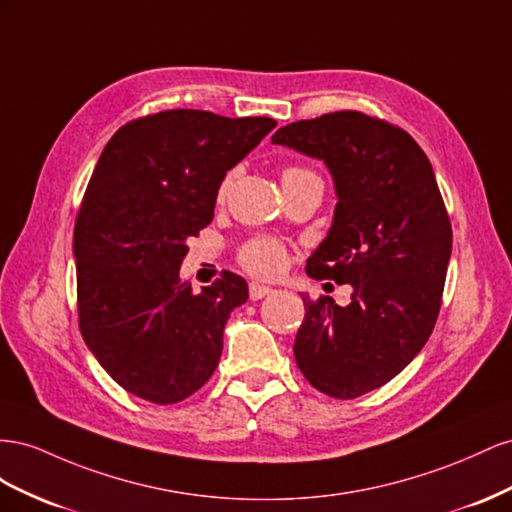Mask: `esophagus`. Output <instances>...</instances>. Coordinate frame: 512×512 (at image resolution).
<instances>
[{
	"mask_svg": "<svg viewBox=\"0 0 512 512\" xmlns=\"http://www.w3.org/2000/svg\"><path fill=\"white\" fill-rule=\"evenodd\" d=\"M272 287H266V285H259V283H251L248 285V296H251V300H261L272 294Z\"/></svg>",
	"mask_w": 512,
	"mask_h": 512,
	"instance_id": "34e87169",
	"label": "esophagus"
}]
</instances>
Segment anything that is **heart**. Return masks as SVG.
Masks as SVG:
<instances>
[{
	"instance_id": "obj_1",
	"label": "heart",
	"mask_w": 512,
	"mask_h": 512,
	"mask_svg": "<svg viewBox=\"0 0 512 512\" xmlns=\"http://www.w3.org/2000/svg\"><path fill=\"white\" fill-rule=\"evenodd\" d=\"M311 173L300 167H287L283 171V180L294 178V175H304ZM233 175L229 173L227 178L218 186V199H223L229 191ZM238 261L240 266L253 276H259V279H274L279 276L287 264V251L281 242H276L272 238H253L248 240L238 253Z\"/></svg>"
}]
</instances>
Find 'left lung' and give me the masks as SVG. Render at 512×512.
Returning <instances> with one entry per match:
<instances>
[{"label":"left lung","instance_id":"8db88e82","mask_svg":"<svg viewBox=\"0 0 512 512\" xmlns=\"http://www.w3.org/2000/svg\"><path fill=\"white\" fill-rule=\"evenodd\" d=\"M272 143L324 160L337 191L332 227L306 274L354 289L347 306L304 300L298 369L319 392L356 399L399 375L429 341L452 251V229L427 154L360 111L287 124Z\"/></svg>","mask_w":512,"mask_h":512}]
</instances>
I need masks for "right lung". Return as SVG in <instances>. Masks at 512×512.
I'll return each instance as SVG.
<instances>
[{
	"mask_svg": "<svg viewBox=\"0 0 512 512\" xmlns=\"http://www.w3.org/2000/svg\"><path fill=\"white\" fill-rule=\"evenodd\" d=\"M276 126L171 109L128 122L102 150L75 223L79 328L115 382L171 405L212 377L242 276L195 294L180 281L188 240L212 223L218 186Z\"/></svg>",
	"mask_w": 512,
	"mask_h": 512,
	"instance_id": "right-lung-1",
	"label": "right lung"
}]
</instances>
